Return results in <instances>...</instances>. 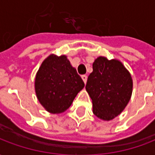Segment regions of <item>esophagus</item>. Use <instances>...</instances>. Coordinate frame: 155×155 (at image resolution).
Segmentation results:
<instances>
[{
  "label": "esophagus",
  "mask_w": 155,
  "mask_h": 155,
  "mask_svg": "<svg viewBox=\"0 0 155 155\" xmlns=\"http://www.w3.org/2000/svg\"><path fill=\"white\" fill-rule=\"evenodd\" d=\"M81 78H82V80L84 82V84L86 83V81H87V75H85V74H83V75H81Z\"/></svg>",
  "instance_id": "34e87169"
}]
</instances>
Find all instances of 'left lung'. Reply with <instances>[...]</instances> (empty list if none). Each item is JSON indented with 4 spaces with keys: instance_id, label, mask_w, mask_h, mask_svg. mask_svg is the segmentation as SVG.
<instances>
[{
    "instance_id": "obj_1",
    "label": "left lung",
    "mask_w": 155,
    "mask_h": 155,
    "mask_svg": "<svg viewBox=\"0 0 155 155\" xmlns=\"http://www.w3.org/2000/svg\"><path fill=\"white\" fill-rule=\"evenodd\" d=\"M85 89L92 100L94 115L109 121L126 107L132 94L133 81L120 61L100 56L93 63Z\"/></svg>"
}]
</instances>
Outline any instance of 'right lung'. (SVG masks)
<instances>
[{"mask_svg":"<svg viewBox=\"0 0 155 155\" xmlns=\"http://www.w3.org/2000/svg\"><path fill=\"white\" fill-rule=\"evenodd\" d=\"M84 86V81L65 55H49L35 75L37 99L52 114H60L69 109Z\"/></svg>","mask_w":155,"mask_h":155,"instance_id":"right-lung-1","label":"right lung"}]
</instances>
